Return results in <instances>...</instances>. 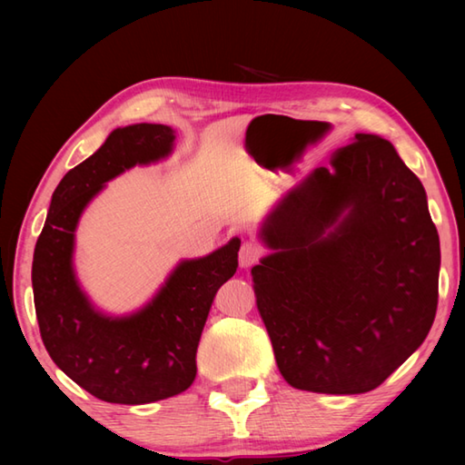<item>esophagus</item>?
<instances>
[{
  "label": "esophagus",
  "instance_id": "34e87169",
  "mask_svg": "<svg viewBox=\"0 0 465 465\" xmlns=\"http://www.w3.org/2000/svg\"><path fill=\"white\" fill-rule=\"evenodd\" d=\"M263 250L260 243L255 242H243L240 248V268H252L253 263H258L262 260Z\"/></svg>",
  "mask_w": 465,
  "mask_h": 465
}]
</instances>
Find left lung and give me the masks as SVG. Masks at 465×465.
Here are the masks:
<instances>
[{"instance_id": "1", "label": "left lung", "mask_w": 465, "mask_h": 465, "mask_svg": "<svg viewBox=\"0 0 465 465\" xmlns=\"http://www.w3.org/2000/svg\"><path fill=\"white\" fill-rule=\"evenodd\" d=\"M282 197L252 268L258 312L292 388H378L426 340L438 310L440 235L418 175L373 134Z\"/></svg>"}]
</instances>
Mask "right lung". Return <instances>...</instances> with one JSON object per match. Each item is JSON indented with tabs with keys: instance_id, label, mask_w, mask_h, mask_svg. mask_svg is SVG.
Segmentation results:
<instances>
[{
	"instance_id": "add662e5",
	"label": "right lung",
	"mask_w": 465,
	"mask_h": 465,
	"mask_svg": "<svg viewBox=\"0 0 465 465\" xmlns=\"http://www.w3.org/2000/svg\"><path fill=\"white\" fill-rule=\"evenodd\" d=\"M173 142L170 125L117 127L59 182L35 243L34 302L49 358L85 391L110 403L142 406L190 388L212 302L238 270L242 240L232 238L210 255L177 263L160 292L130 315L100 312L77 282L75 230L87 203L125 170L165 160Z\"/></svg>"
}]
</instances>
